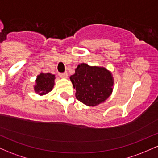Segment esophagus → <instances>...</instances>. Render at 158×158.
I'll return each mask as SVG.
<instances>
[{
  "label": "esophagus",
  "instance_id": "34e87169",
  "mask_svg": "<svg viewBox=\"0 0 158 158\" xmlns=\"http://www.w3.org/2000/svg\"><path fill=\"white\" fill-rule=\"evenodd\" d=\"M59 77H61V78H64V79H66V78H68V74L67 72H64V73H59Z\"/></svg>",
  "mask_w": 158,
  "mask_h": 158
}]
</instances>
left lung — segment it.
<instances>
[{
	"label": "left lung",
	"mask_w": 158,
	"mask_h": 158,
	"mask_svg": "<svg viewBox=\"0 0 158 158\" xmlns=\"http://www.w3.org/2000/svg\"><path fill=\"white\" fill-rule=\"evenodd\" d=\"M70 79L77 91V99L88 106L105 102L113 90V77L105 68L82 63L78 65Z\"/></svg>",
	"instance_id": "1"
}]
</instances>
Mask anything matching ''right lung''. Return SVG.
I'll return each instance as SVG.
<instances>
[{"instance_id":"add662e5","label":"right lung","mask_w":158,"mask_h":158,"mask_svg":"<svg viewBox=\"0 0 158 158\" xmlns=\"http://www.w3.org/2000/svg\"><path fill=\"white\" fill-rule=\"evenodd\" d=\"M55 75L50 73H40L37 77L34 90L39 95H44L51 91L54 85Z\"/></svg>"}]
</instances>
